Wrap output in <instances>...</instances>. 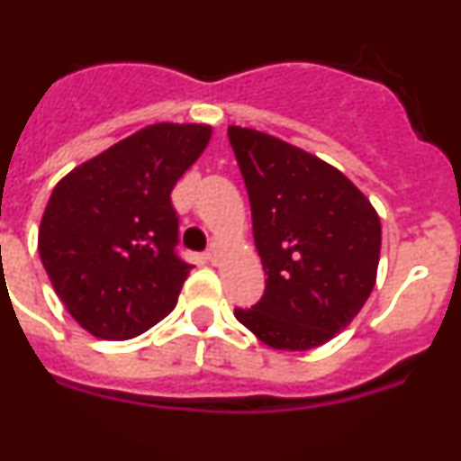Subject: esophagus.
<instances>
[{"instance_id": "1", "label": "esophagus", "mask_w": 461, "mask_h": 461, "mask_svg": "<svg viewBox=\"0 0 461 461\" xmlns=\"http://www.w3.org/2000/svg\"><path fill=\"white\" fill-rule=\"evenodd\" d=\"M218 254H221V248H218V243H212V245H209L207 252H204V258H207L209 263H216Z\"/></svg>"}]
</instances>
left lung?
I'll return each mask as SVG.
<instances>
[{
    "label": "left lung",
    "mask_w": 461,
    "mask_h": 461,
    "mask_svg": "<svg viewBox=\"0 0 461 461\" xmlns=\"http://www.w3.org/2000/svg\"><path fill=\"white\" fill-rule=\"evenodd\" d=\"M252 207L266 290L236 320L284 351L315 349L351 324L376 284L381 221L349 177L276 137L230 126Z\"/></svg>",
    "instance_id": "8db88e82"
}]
</instances>
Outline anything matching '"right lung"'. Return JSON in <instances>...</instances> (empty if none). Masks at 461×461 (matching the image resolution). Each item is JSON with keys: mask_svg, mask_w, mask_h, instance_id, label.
Returning <instances> with one entry per match:
<instances>
[{"mask_svg": "<svg viewBox=\"0 0 461 461\" xmlns=\"http://www.w3.org/2000/svg\"><path fill=\"white\" fill-rule=\"evenodd\" d=\"M212 128L155 123L62 177L40 222L53 290L103 339H131L176 308L191 263L177 254L171 191Z\"/></svg>", "mask_w": 461, "mask_h": 461, "instance_id": "add662e5", "label": "right lung"}]
</instances>
